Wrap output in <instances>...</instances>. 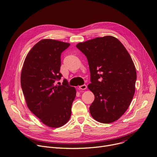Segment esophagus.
Instances as JSON below:
<instances>
[{
	"mask_svg": "<svg viewBox=\"0 0 157 157\" xmlns=\"http://www.w3.org/2000/svg\"><path fill=\"white\" fill-rule=\"evenodd\" d=\"M86 88H87V86H86V84H82V85H81V86H79V90H86Z\"/></svg>",
	"mask_w": 157,
	"mask_h": 157,
	"instance_id": "obj_1",
	"label": "esophagus"
}]
</instances>
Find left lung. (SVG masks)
I'll return each instance as SVG.
<instances>
[{
  "label": "left lung",
  "instance_id": "left-lung-1",
  "mask_svg": "<svg viewBox=\"0 0 157 157\" xmlns=\"http://www.w3.org/2000/svg\"><path fill=\"white\" fill-rule=\"evenodd\" d=\"M86 56L94 95L92 117L102 123L118 120L129 107L135 91L136 71L130 55L117 38L96 37L76 45Z\"/></svg>",
  "mask_w": 157,
  "mask_h": 157
}]
</instances>
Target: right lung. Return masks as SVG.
Returning <instances> with one entry per match:
<instances>
[{
  "instance_id": "add662e5",
  "label": "right lung",
  "mask_w": 157,
  "mask_h": 157,
  "mask_svg": "<svg viewBox=\"0 0 157 157\" xmlns=\"http://www.w3.org/2000/svg\"><path fill=\"white\" fill-rule=\"evenodd\" d=\"M69 46L56 40H41L27 54L22 69L21 88L28 108L52 128L69 121L76 97L75 88L66 79L63 85L55 83L63 76L59 72L61 53Z\"/></svg>"
}]
</instances>
